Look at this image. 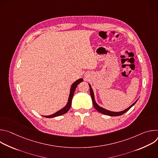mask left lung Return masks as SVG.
Returning a JSON list of instances; mask_svg holds the SVG:
<instances>
[{
    "label": "left lung",
    "mask_w": 158,
    "mask_h": 158,
    "mask_svg": "<svg viewBox=\"0 0 158 158\" xmlns=\"http://www.w3.org/2000/svg\"><path fill=\"white\" fill-rule=\"evenodd\" d=\"M89 88H90V94H91V98H92V101H93V105H94V107H95V109L99 112H101V113L102 114H106V115H107V116H121L122 114H123L124 113H125L126 112H127L129 109H131L135 104H136V102L138 101H135V102H134L131 106H130L129 107H127V109H126L125 110H123V111H119V112H114V111H110V110H109L107 109H106L102 107H100L96 102L95 101V99H94V92H93V89L91 88V84H89Z\"/></svg>",
    "instance_id": "8db88e82"
}]
</instances>
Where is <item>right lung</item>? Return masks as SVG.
Segmentation results:
<instances>
[{"mask_svg":"<svg viewBox=\"0 0 158 158\" xmlns=\"http://www.w3.org/2000/svg\"><path fill=\"white\" fill-rule=\"evenodd\" d=\"M82 81H83V79H82V78L81 79H79L78 80L75 81L72 84V85L71 87V89H70V94H69L68 101H67V104L65 105V107H64L62 109H61L59 110H58L56 112H55L54 114H52L49 115V116H44L45 118H55V117H57V116H59L63 115L65 113H66V112L68 111L70 109V108H71V104H72V99H73V97L74 93L75 92L76 88L77 87V85L79 84H80Z\"/></svg>","mask_w":158,"mask_h":158,"instance_id":"right-lung-1","label":"right lung"}]
</instances>
